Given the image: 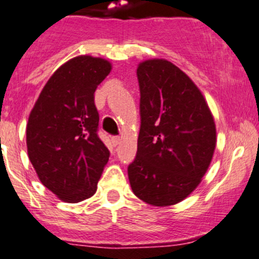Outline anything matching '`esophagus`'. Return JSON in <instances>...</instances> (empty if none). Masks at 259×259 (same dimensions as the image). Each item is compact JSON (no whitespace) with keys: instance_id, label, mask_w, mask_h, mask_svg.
<instances>
[{"instance_id":"obj_1","label":"esophagus","mask_w":259,"mask_h":259,"mask_svg":"<svg viewBox=\"0 0 259 259\" xmlns=\"http://www.w3.org/2000/svg\"><path fill=\"white\" fill-rule=\"evenodd\" d=\"M112 144H113V146H118V145H119V142H120V138L119 136H112Z\"/></svg>"}]
</instances>
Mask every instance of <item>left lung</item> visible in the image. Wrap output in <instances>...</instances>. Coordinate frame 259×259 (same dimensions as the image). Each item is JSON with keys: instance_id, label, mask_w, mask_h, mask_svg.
Here are the masks:
<instances>
[{"instance_id": "1", "label": "left lung", "mask_w": 259, "mask_h": 259, "mask_svg": "<svg viewBox=\"0 0 259 259\" xmlns=\"http://www.w3.org/2000/svg\"><path fill=\"white\" fill-rule=\"evenodd\" d=\"M138 153L127 167L140 200L157 207L181 202L201 183L214 153L217 133L203 95L167 59L139 64Z\"/></svg>"}]
</instances>
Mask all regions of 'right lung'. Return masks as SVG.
I'll return each mask as SVG.
<instances>
[{
    "mask_svg": "<svg viewBox=\"0 0 259 259\" xmlns=\"http://www.w3.org/2000/svg\"><path fill=\"white\" fill-rule=\"evenodd\" d=\"M111 69L103 58L69 59L52 74L29 115V159L42 185L64 202L94 196L108 162L94 94Z\"/></svg>",
    "mask_w": 259,
    "mask_h": 259,
    "instance_id": "add662e5",
    "label": "right lung"
}]
</instances>
